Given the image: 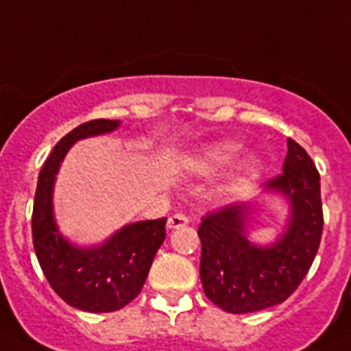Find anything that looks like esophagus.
I'll return each mask as SVG.
<instances>
[{"label":"esophagus","instance_id":"34e87169","mask_svg":"<svg viewBox=\"0 0 351 351\" xmlns=\"http://www.w3.org/2000/svg\"><path fill=\"white\" fill-rule=\"evenodd\" d=\"M187 224H189V219L182 213L171 215L169 219H167V228H169V230H178V228H184V226Z\"/></svg>","mask_w":351,"mask_h":351}]
</instances>
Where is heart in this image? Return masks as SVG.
Masks as SVG:
<instances>
[{
	"label": "heart",
	"instance_id": "heart-1",
	"mask_svg": "<svg viewBox=\"0 0 351 351\" xmlns=\"http://www.w3.org/2000/svg\"><path fill=\"white\" fill-rule=\"evenodd\" d=\"M240 149L242 147L237 142H219L208 145L187 162V169L197 176H211L233 164L240 154ZM258 167L261 164L256 158H245L244 162H240L237 171L222 186V193L228 197L237 195L258 173Z\"/></svg>",
	"mask_w": 351,
	"mask_h": 351
}]
</instances>
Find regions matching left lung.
Here are the masks:
<instances>
[{
  "label": "left lung",
  "mask_w": 351,
  "mask_h": 351,
  "mask_svg": "<svg viewBox=\"0 0 351 351\" xmlns=\"http://www.w3.org/2000/svg\"><path fill=\"white\" fill-rule=\"evenodd\" d=\"M289 204V220L273 244L247 239L255 209L250 202L231 204L202 219L200 280L204 293L228 313H251L280 304L299 288L321 244V176L313 160L288 138L282 173L264 184Z\"/></svg>",
  "instance_id": "obj_1"
}]
</instances>
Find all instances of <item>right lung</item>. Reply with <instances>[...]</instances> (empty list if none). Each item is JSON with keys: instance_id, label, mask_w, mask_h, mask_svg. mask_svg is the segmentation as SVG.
Listing matches in <instances>:
<instances>
[{"instance_id": "right-lung-1", "label": "right lung", "mask_w": 351, "mask_h": 351, "mask_svg": "<svg viewBox=\"0 0 351 351\" xmlns=\"http://www.w3.org/2000/svg\"><path fill=\"white\" fill-rule=\"evenodd\" d=\"M120 120H90L65 134L52 149L38 176L32 209V244L51 288L69 306L90 313L121 310L142 291L156 251L165 240V220L123 226L100 245L80 247L58 231L52 187L60 164L78 140L106 134Z\"/></svg>"}]
</instances>
